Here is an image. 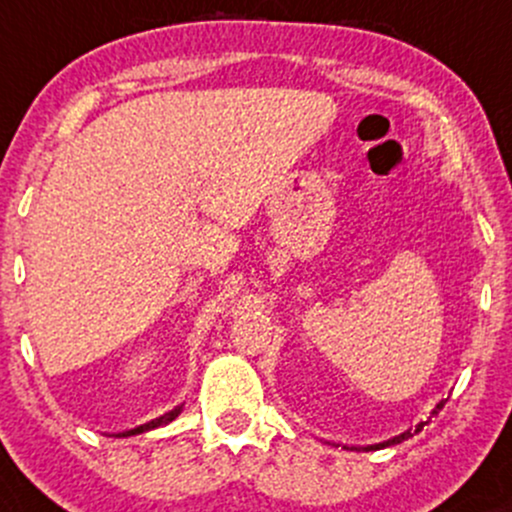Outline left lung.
<instances>
[{"mask_svg": "<svg viewBox=\"0 0 512 512\" xmlns=\"http://www.w3.org/2000/svg\"><path fill=\"white\" fill-rule=\"evenodd\" d=\"M443 404H445V399H443V402H440L438 404V407L436 409H433V416H436L438 414V411L440 409H443ZM428 424V421H421V424H416V428H414V433H419L421 431V428H424ZM411 436V431H404V433H399V436H395V438H390V440H385V443H375V445H366V448H363V450H383V448H390V445H397V443H402V440H407Z\"/></svg>", "mask_w": 512, "mask_h": 512, "instance_id": "obj_1", "label": "left lung"}]
</instances>
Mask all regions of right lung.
Instances as JSON below:
<instances>
[{"instance_id":"1","label":"right lung","mask_w":512,"mask_h":512,"mask_svg":"<svg viewBox=\"0 0 512 512\" xmlns=\"http://www.w3.org/2000/svg\"><path fill=\"white\" fill-rule=\"evenodd\" d=\"M182 411V404L180 407H175V409H170V411H166V414L163 416H158V419H154V421H149V424H142V426H137V428H132V431H125V433H117V438H127V436H137V433H146V431H154V428H158V426H166V424H170V421L175 419V416H178Z\"/></svg>"}]
</instances>
